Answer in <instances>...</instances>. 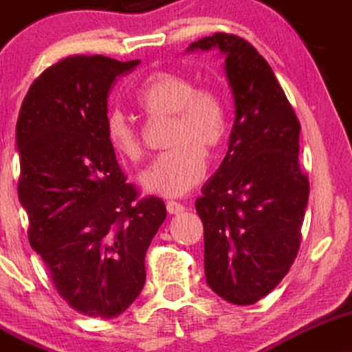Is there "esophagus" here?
I'll list each match as a JSON object with an SVG mask.
<instances>
[{
    "mask_svg": "<svg viewBox=\"0 0 352 352\" xmlns=\"http://www.w3.org/2000/svg\"><path fill=\"white\" fill-rule=\"evenodd\" d=\"M166 209H168L169 214H181L184 211V206L181 203H176V201H168L166 203Z\"/></svg>",
    "mask_w": 352,
    "mask_h": 352,
    "instance_id": "obj_1",
    "label": "esophagus"
}]
</instances>
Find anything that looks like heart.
Returning <instances> with one entry per match:
<instances>
[{
  "label": "heart",
  "instance_id": "obj_1",
  "mask_svg": "<svg viewBox=\"0 0 352 352\" xmlns=\"http://www.w3.org/2000/svg\"><path fill=\"white\" fill-rule=\"evenodd\" d=\"M141 109L155 116H173L175 146L153 161L140 175V184L149 195L176 197L195 188L206 173V155L223 143L228 113L223 98L212 89H196L183 74L156 71L146 78L136 94ZM106 138L114 151L138 161L143 146L134 126L121 111L106 118Z\"/></svg>",
  "mask_w": 352,
  "mask_h": 352
}]
</instances>
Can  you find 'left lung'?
I'll list each match as a JSON object with an SVG mask.
<instances>
[{"label":"left lung","instance_id":"8db88e82","mask_svg":"<svg viewBox=\"0 0 352 352\" xmlns=\"http://www.w3.org/2000/svg\"><path fill=\"white\" fill-rule=\"evenodd\" d=\"M218 50L234 100L228 153L196 211L204 226L208 286L248 306L270 294L294 263L309 197L299 166V124L271 66L251 43L216 33L186 53Z\"/></svg>","mask_w":352,"mask_h":352}]
</instances>
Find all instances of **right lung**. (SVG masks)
I'll return each mask as SVG.
<instances>
[{"label": "right lung", "instance_id": "right-lung-1", "mask_svg": "<svg viewBox=\"0 0 352 352\" xmlns=\"http://www.w3.org/2000/svg\"><path fill=\"white\" fill-rule=\"evenodd\" d=\"M138 65L61 59L31 85L16 123L30 244L59 296L89 318H116L140 296L146 251L166 219L163 199H136L106 138L109 89Z\"/></svg>", "mask_w": 352, "mask_h": 352}]
</instances>
